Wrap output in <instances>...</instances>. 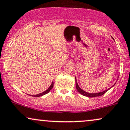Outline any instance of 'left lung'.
Listing matches in <instances>:
<instances>
[{"mask_svg": "<svg viewBox=\"0 0 130 130\" xmlns=\"http://www.w3.org/2000/svg\"><path fill=\"white\" fill-rule=\"evenodd\" d=\"M75 82H76V88H77V91H78V92H80V94H82V95L86 96V97H99V96H101L102 95H103L105 93H106L108 91V90L110 89V88H109V89H106V90H105V91H103V92H99V93H95V94H90V93H88V92H85V91H84L83 90H82L80 88V87L78 86V83H77V80H76V78H75ZM113 86H114V85H113ZM112 87H111V88H112Z\"/></svg>", "mask_w": 130, "mask_h": 130, "instance_id": "left-lung-1", "label": "left lung"}]
</instances>
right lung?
I'll use <instances>...</instances> for the list:
<instances>
[{"label":"right lung","mask_w":130,"mask_h":130,"mask_svg":"<svg viewBox=\"0 0 130 130\" xmlns=\"http://www.w3.org/2000/svg\"><path fill=\"white\" fill-rule=\"evenodd\" d=\"M53 87V82H52V83L51 85H50V86L49 87V88H48V89H47L46 90V91H44V92H42V93H40V94H37V95H31V96H33V97H41V96L45 95V94H47V93H48V92H49V91H50V90H51L52 89Z\"/></svg>","instance_id":"1"}]
</instances>
